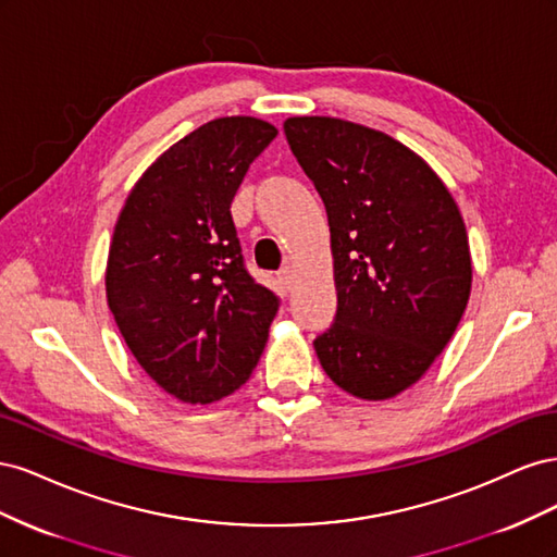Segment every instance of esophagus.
I'll list each match as a JSON object with an SVG mask.
<instances>
[{
    "label": "esophagus",
    "mask_w": 557,
    "mask_h": 557,
    "mask_svg": "<svg viewBox=\"0 0 557 557\" xmlns=\"http://www.w3.org/2000/svg\"><path fill=\"white\" fill-rule=\"evenodd\" d=\"M278 283L283 285L285 290H293L295 288V272H293V267H283L281 272H278Z\"/></svg>",
    "instance_id": "1"
}]
</instances>
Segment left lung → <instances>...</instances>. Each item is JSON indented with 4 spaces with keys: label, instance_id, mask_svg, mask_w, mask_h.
Wrapping results in <instances>:
<instances>
[{
    "label": "left lung",
    "instance_id": "8db88e82",
    "mask_svg": "<svg viewBox=\"0 0 557 557\" xmlns=\"http://www.w3.org/2000/svg\"><path fill=\"white\" fill-rule=\"evenodd\" d=\"M283 129L330 223L336 315L315 336L318 360L342 391L391 399L440 358L467 309L460 209L430 164L383 132L327 115Z\"/></svg>",
    "mask_w": 557,
    "mask_h": 557
}]
</instances>
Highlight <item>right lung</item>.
I'll list each match as a JSON object with an SVG mask.
<instances>
[{
	"mask_svg": "<svg viewBox=\"0 0 557 557\" xmlns=\"http://www.w3.org/2000/svg\"><path fill=\"white\" fill-rule=\"evenodd\" d=\"M276 134L260 117H215L164 150L117 215L109 309L144 372L181 401L242 387L278 311V297L246 272L230 213Z\"/></svg>",
	"mask_w": 557,
	"mask_h": 557,
	"instance_id": "right-lung-1",
	"label": "right lung"
}]
</instances>
